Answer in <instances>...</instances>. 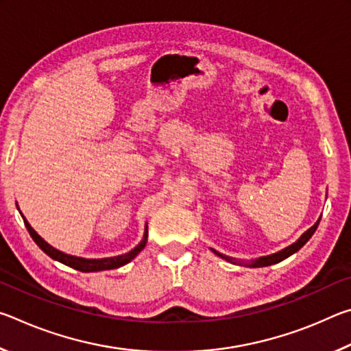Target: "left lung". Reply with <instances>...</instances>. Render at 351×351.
Segmentation results:
<instances>
[{"label": "left lung", "instance_id": "obj_1", "mask_svg": "<svg viewBox=\"0 0 351 351\" xmlns=\"http://www.w3.org/2000/svg\"><path fill=\"white\" fill-rule=\"evenodd\" d=\"M319 221H320V218L317 219L316 223H314L310 229L306 230V232H304L300 235V239L297 240L295 243H293V245L291 246H288V247H285V249H282V251H278V252H276V254H271V255H265V257H258V258H255V260H252V261H241V260H237V258H232V257H228V255H224V254H219V252H217L215 249H210V251L213 252V254H217L218 257H221V258H224L226 261H230V263H239V265H245V266H249V268H263V266H271V265H276V263H278V261H282V260H285V258H288L289 255H293V254H295L297 251H299V249L305 245V243L311 239L313 237V234L316 232V229H317V226H319Z\"/></svg>", "mask_w": 351, "mask_h": 351}]
</instances>
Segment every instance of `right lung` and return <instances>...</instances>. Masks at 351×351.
I'll use <instances>...</instances> for the list:
<instances>
[{"mask_svg": "<svg viewBox=\"0 0 351 351\" xmlns=\"http://www.w3.org/2000/svg\"><path fill=\"white\" fill-rule=\"evenodd\" d=\"M16 209L20 210V207L16 206ZM21 213V210H20ZM23 219H25V224L29 230V234H31L32 240L37 243L38 247L43 251L45 254L49 255L51 258H54L57 261H60V263L69 266V268H74L77 271H82V272H97V271H106V269H116V268H121V266L127 265L132 261L136 255H138L142 249L145 247L147 245V237H148V226L145 224V230H144V237H142L141 243L136 247H133L132 251L127 252V254H122V255H116V257H106V258H83V257H77V255H71L66 252H62L56 249L54 246H51L49 243L45 241L41 237L35 232L34 228L31 224H29L27 219L25 218V215L21 213Z\"/></svg>", "mask_w": 351, "mask_h": 351, "instance_id": "1", "label": "right lung"}]
</instances>
